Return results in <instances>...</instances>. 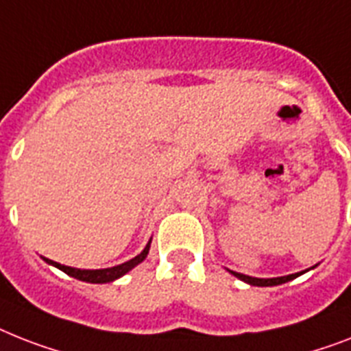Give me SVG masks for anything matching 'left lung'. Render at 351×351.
I'll use <instances>...</instances> for the list:
<instances>
[{
  "instance_id": "1",
  "label": "left lung",
  "mask_w": 351,
  "mask_h": 351,
  "mask_svg": "<svg viewBox=\"0 0 351 351\" xmlns=\"http://www.w3.org/2000/svg\"><path fill=\"white\" fill-rule=\"evenodd\" d=\"M315 269L314 267H310V269L303 270V272H298V274H289V276H281V278H252V276H245V274H240V272H234V270H229L230 274L236 276L238 279H241V281H245V283L252 285V287H276V285H283L287 283V281H292L294 278H298V276L304 274V272H308V270Z\"/></svg>"
}]
</instances>
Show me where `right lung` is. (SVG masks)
Wrapping results in <instances>:
<instances>
[{"mask_svg":"<svg viewBox=\"0 0 351 351\" xmlns=\"http://www.w3.org/2000/svg\"><path fill=\"white\" fill-rule=\"evenodd\" d=\"M149 247H151V240L147 241V245L144 247V250H142L141 254L135 256V258H131L130 261H124V263L117 265V267H110V269H95V270L73 269V267H66V265L57 263V261H52V259H48V258H43V259H45L48 265H52V267L62 270L64 274L72 276V278L79 279V281H86V283H111V281H115V279L128 274V272H130L131 269H135L138 263H142V261L146 259L147 252H149Z\"/></svg>","mask_w":351,"mask_h":351,"instance_id":"right-lung-1","label":"right lung"}]
</instances>
